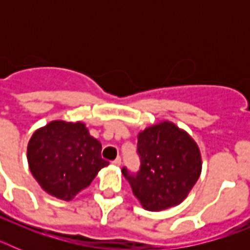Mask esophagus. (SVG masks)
Segmentation results:
<instances>
[{
    "mask_svg": "<svg viewBox=\"0 0 250 250\" xmlns=\"http://www.w3.org/2000/svg\"><path fill=\"white\" fill-rule=\"evenodd\" d=\"M120 164H121V159L120 158H116L114 161H112V165H115V167H119Z\"/></svg>",
    "mask_w": 250,
    "mask_h": 250,
    "instance_id": "obj_1",
    "label": "esophagus"
}]
</instances>
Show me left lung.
Masks as SVG:
<instances>
[{
  "label": "left lung",
  "mask_w": 250,
  "mask_h": 250,
  "mask_svg": "<svg viewBox=\"0 0 250 250\" xmlns=\"http://www.w3.org/2000/svg\"><path fill=\"white\" fill-rule=\"evenodd\" d=\"M138 154V173H130L126 167L121 171L146 210L160 211L180 204L202 173V155L196 143L170 121L139 132Z\"/></svg>",
  "instance_id": "8db88e82"
}]
</instances>
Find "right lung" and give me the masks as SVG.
<instances>
[{
    "label": "right lung",
    "mask_w": 250,
    "mask_h": 250,
    "mask_svg": "<svg viewBox=\"0 0 250 250\" xmlns=\"http://www.w3.org/2000/svg\"><path fill=\"white\" fill-rule=\"evenodd\" d=\"M31 173L46 193L68 202L89 187L109 161L85 124L55 120L40 127L27 145Z\"/></svg>",
    "instance_id": "1"
}]
</instances>
